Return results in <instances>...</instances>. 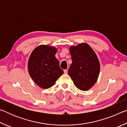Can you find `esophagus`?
I'll use <instances>...</instances> for the list:
<instances>
[{
    "instance_id": "34e87169",
    "label": "esophagus",
    "mask_w": 127,
    "mask_h": 127,
    "mask_svg": "<svg viewBox=\"0 0 127 127\" xmlns=\"http://www.w3.org/2000/svg\"><path fill=\"white\" fill-rule=\"evenodd\" d=\"M64 73H65V74H67L68 70L67 69H64Z\"/></svg>"
}]
</instances>
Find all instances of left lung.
<instances>
[{
    "label": "left lung",
    "mask_w": 127,
    "mask_h": 127,
    "mask_svg": "<svg viewBox=\"0 0 127 127\" xmlns=\"http://www.w3.org/2000/svg\"><path fill=\"white\" fill-rule=\"evenodd\" d=\"M72 63L68 74L76 87L87 91L97 81L100 73V62L97 55L86 43H81L69 49Z\"/></svg>",
    "instance_id": "8db88e82"
}]
</instances>
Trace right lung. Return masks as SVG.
<instances>
[{
    "label": "right lung",
    "mask_w": 127,
    "mask_h": 127,
    "mask_svg": "<svg viewBox=\"0 0 127 127\" xmlns=\"http://www.w3.org/2000/svg\"><path fill=\"white\" fill-rule=\"evenodd\" d=\"M57 49L45 45L38 46L30 55L28 62L30 76L38 86L48 89L64 73L55 57Z\"/></svg>",
    "instance_id": "1"
}]
</instances>
